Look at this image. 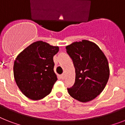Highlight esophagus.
Wrapping results in <instances>:
<instances>
[{
  "label": "esophagus",
  "mask_w": 125,
  "mask_h": 125,
  "mask_svg": "<svg viewBox=\"0 0 125 125\" xmlns=\"http://www.w3.org/2000/svg\"><path fill=\"white\" fill-rule=\"evenodd\" d=\"M65 77V74H62L61 75V78H62V80H64Z\"/></svg>",
  "instance_id": "esophagus-1"
}]
</instances>
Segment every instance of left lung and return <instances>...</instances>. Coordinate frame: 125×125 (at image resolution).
Segmentation results:
<instances>
[{"mask_svg":"<svg viewBox=\"0 0 125 125\" xmlns=\"http://www.w3.org/2000/svg\"><path fill=\"white\" fill-rule=\"evenodd\" d=\"M76 70L74 85L68 92L80 102L96 98L105 89L110 69L107 58L96 43L87 40L74 42L66 46Z\"/></svg>","mask_w":125,"mask_h":125,"instance_id":"1","label":"left lung"}]
</instances>
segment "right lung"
Wrapping results in <instances>:
<instances>
[{
    "instance_id": "right-lung-1",
    "label": "right lung",
    "mask_w": 125,
    "mask_h": 125,
    "mask_svg": "<svg viewBox=\"0 0 125 125\" xmlns=\"http://www.w3.org/2000/svg\"><path fill=\"white\" fill-rule=\"evenodd\" d=\"M58 51V46L36 41L17 56L13 65L14 78L27 98L39 100L50 94L58 80L53 56Z\"/></svg>"
}]
</instances>
